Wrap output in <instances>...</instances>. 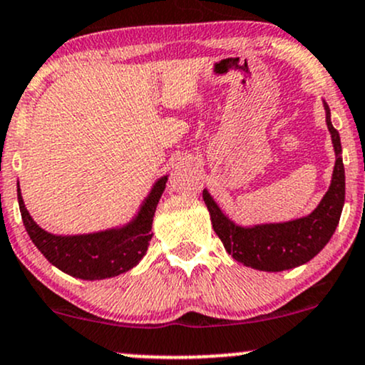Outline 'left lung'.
<instances>
[{"label":"left lung","mask_w":365,"mask_h":365,"mask_svg":"<svg viewBox=\"0 0 365 365\" xmlns=\"http://www.w3.org/2000/svg\"><path fill=\"white\" fill-rule=\"evenodd\" d=\"M324 107H327V124L331 133L336 162L331 186L311 215L285 224L256 225L244 229L232 224L220 212L208 191L203 190V200L212 217L213 230L224 242L227 252L232 255V258L239 263L261 272H284L295 268L314 258L335 232L345 201V169L341 160L340 135L329 119L328 104H324Z\"/></svg>","instance_id":"8db88e82"}]
</instances>
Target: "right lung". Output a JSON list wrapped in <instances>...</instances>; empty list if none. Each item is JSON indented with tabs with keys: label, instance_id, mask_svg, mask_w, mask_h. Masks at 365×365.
Here are the masks:
<instances>
[{
	"label": "right lung",
	"instance_id": "right-lung-1",
	"mask_svg": "<svg viewBox=\"0 0 365 365\" xmlns=\"http://www.w3.org/2000/svg\"><path fill=\"white\" fill-rule=\"evenodd\" d=\"M167 178L158 179L148 198L145 200L138 217L130 225L118 230L87 235H53L42 230L29 215L19 191V207L25 230L37 250L49 263L68 275L83 280H102L128 272L148 250L152 241V220L157 203L164 192Z\"/></svg>",
	"mask_w": 365,
	"mask_h": 365
}]
</instances>
